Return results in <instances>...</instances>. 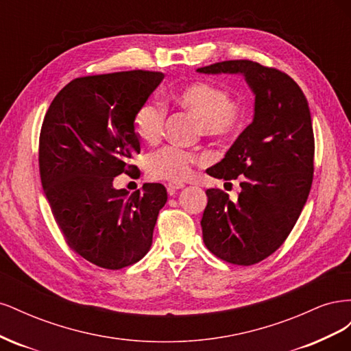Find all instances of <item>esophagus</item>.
<instances>
[{
    "instance_id": "obj_1",
    "label": "esophagus",
    "mask_w": 351,
    "mask_h": 351,
    "mask_svg": "<svg viewBox=\"0 0 351 351\" xmlns=\"http://www.w3.org/2000/svg\"><path fill=\"white\" fill-rule=\"evenodd\" d=\"M183 187H184V183H182V182H168L167 183V189H168L169 195H174L176 190L183 189Z\"/></svg>"
}]
</instances>
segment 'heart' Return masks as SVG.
Wrapping results in <instances>:
<instances>
[{
    "label": "heart",
    "instance_id": "heart-1",
    "mask_svg": "<svg viewBox=\"0 0 351 351\" xmlns=\"http://www.w3.org/2000/svg\"><path fill=\"white\" fill-rule=\"evenodd\" d=\"M173 101L199 117L202 132L214 139H231L246 124L247 104L230 97L227 86L210 80H196L180 88ZM167 110L158 99H147L136 110L133 130L141 141L154 143L162 134ZM199 156L178 146H164L146 158V173L151 178L180 182L189 174Z\"/></svg>",
    "mask_w": 351,
    "mask_h": 351
}]
</instances>
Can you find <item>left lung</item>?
I'll list each match as a JSON object with an SVG mask.
<instances>
[{
    "mask_svg": "<svg viewBox=\"0 0 351 351\" xmlns=\"http://www.w3.org/2000/svg\"><path fill=\"white\" fill-rule=\"evenodd\" d=\"M199 73H241L254 93L253 121L210 177L240 178L236 202L208 189L202 217L205 246L228 263L249 267L277 250L299 219L313 182L315 137L309 105L289 74L250 60L221 61Z\"/></svg>",
    "mask_w": 351,
    "mask_h": 351,
    "instance_id": "8db88e82",
    "label": "left lung"
}]
</instances>
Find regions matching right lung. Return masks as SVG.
<instances>
[{"mask_svg": "<svg viewBox=\"0 0 351 351\" xmlns=\"http://www.w3.org/2000/svg\"><path fill=\"white\" fill-rule=\"evenodd\" d=\"M164 79L132 70L71 80L51 102L39 136V174L69 246L105 269H121L149 252L167 190L146 183L129 195L112 186L141 154L136 110Z\"/></svg>", "mask_w": 351, "mask_h": 351, "instance_id": "obj_1", "label": "right lung"}]
</instances>
